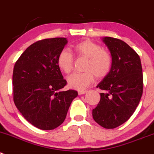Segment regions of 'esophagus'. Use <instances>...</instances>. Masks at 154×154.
Here are the masks:
<instances>
[{"label":"esophagus","instance_id":"34e87169","mask_svg":"<svg viewBox=\"0 0 154 154\" xmlns=\"http://www.w3.org/2000/svg\"><path fill=\"white\" fill-rule=\"evenodd\" d=\"M87 92H88V91H86V90H79L78 91V94L79 95H82V94H84L87 93Z\"/></svg>","mask_w":154,"mask_h":154}]
</instances>
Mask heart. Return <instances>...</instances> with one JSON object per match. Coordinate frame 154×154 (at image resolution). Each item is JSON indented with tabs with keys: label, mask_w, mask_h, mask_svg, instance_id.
I'll use <instances>...</instances> for the list:
<instances>
[{
	"label": "heart",
	"mask_w": 154,
	"mask_h": 154,
	"mask_svg": "<svg viewBox=\"0 0 154 154\" xmlns=\"http://www.w3.org/2000/svg\"><path fill=\"white\" fill-rule=\"evenodd\" d=\"M75 52L79 56L88 58L85 65L84 72H75L68 78V84L71 88L84 90L97 78L104 77L110 71L112 66V57L108 51L102 47L89 40L82 41L73 47ZM59 68L66 74L72 72L73 68V56L67 50L60 53L57 57Z\"/></svg>",
	"instance_id": "obj_1"
}]
</instances>
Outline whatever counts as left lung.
Wrapping results in <instances>:
<instances>
[{
  "label": "left lung",
  "mask_w": 154,
  "mask_h": 154,
  "mask_svg": "<svg viewBox=\"0 0 154 154\" xmlns=\"http://www.w3.org/2000/svg\"><path fill=\"white\" fill-rule=\"evenodd\" d=\"M112 57L110 71L97 85L103 91L92 110L95 122L105 128L125 122L138 105L143 93V74L140 57L123 41L102 38Z\"/></svg>",
  "instance_id": "1"
}]
</instances>
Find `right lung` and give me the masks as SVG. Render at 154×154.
<instances>
[{
    "label": "right lung",
    "mask_w": 154,
    "mask_h": 154,
    "mask_svg": "<svg viewBox=\"0 0 154 154\" xmlns=\"http://www.w3.org/2000/svg\"><path fill=\"white\" fill-rule=\"evenodd\" d=\"M68 41L54 38L29 47L16 62L13 72L14 101L28 122L42 130H52L65 120L78 92L63 91L66 85L57 57Z\"/></svg>",
    "instance_id": "obj_1"
}]
</instances>
